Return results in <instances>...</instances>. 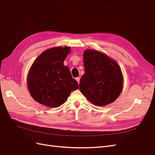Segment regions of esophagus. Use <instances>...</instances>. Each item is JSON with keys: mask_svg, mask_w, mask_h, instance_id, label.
I'll return each mask as SVG.
<instances>
[{"mask_svg": "<svg viewBox=\"0 0 155 155\" xmlns=\"http://www.w3.org/2000/svg\"><path fill=\"white\" fill-rule=\"evenodd\" d=\"M76 81H78V83L79 84V82H80V78H79V77H78V78H76Z\"/></svg>", "mask_w": 155, "mask_h": 155, "instance_id": "esophagus-1", "label": "esophagus"}]
</instances>
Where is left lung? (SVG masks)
I'll return each instance as SVG.
<instances>
[{"label": "left lung", "mask_w": 155, "mask_h": 155, "mask_svg": "<svg viewBox=\"0 0 155 155\" xmlns=\"http://www.w3.org/2000/svg\"><path fill=\"white\" fill-rule=\"evenodd\" d=\"M85 74L79 83V90L88 101L97 106L113 102L123 87V76L119 65L100 51H84Z\"/></svg>", "instance_id": "8db88e82"}]
</instances>
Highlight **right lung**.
Segmentation results:
<instances>
[{"mask_svg":"<svg viewBox=\"0 0 155 155\" xmlns=\"http://www.w3.org/2000/svg\"><path fill=\"white\" fill-rule=\"evenodd\" d=\"M70 47H55L43 51L28 73V87L31 96L39 104L58 107L67 101L71 92L79 88L64 61Z\"/></svg>","mask_w":155,"mask_h":155,"instance_id":"add662e5","label":"right lung"}]
</instances>
